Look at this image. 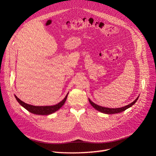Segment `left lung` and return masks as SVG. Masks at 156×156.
I'll return each mask as SVG.
<instances>
[{
    "label": "left lung",
    "mask_w": 156,
    "mask_h": 156,
    "mask_svg": "<svg viewBox=\"0 0 156 156\" xmlns=\"http://www.w3.org/2000/svg\"><path fill=\"white\" fill-rule=\"evenodd\" d=\"M138 97L136 98V99L131 104L127 105H125V107H122V108H115V109H113V108H104V107H102V106H100L99 105H97L95 104V103H94L92 101H91L90 99H88L90 103V104L93 106V107L96 109L98 111H100L101 112H103V113H105V114H116V113H119V112H122L125 111L126 109H127L128 108L132 107V106L136 102V101L138 100Z\"/></svg>",
    "instance_id": "obj_1"
}]
</instances>
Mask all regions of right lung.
Listing matches in <instances>:
<instances>
[{
	"instance_id": "obj_1",
	"label": "right lung",
	"mask_w": 156,
	"mask_h": 156,
	"mask_svg": "<svg viewBox=\"0 0 156 156\" xmlns=\"http://www.w3.org/2000/svg\"><path fill=\"white\" fill-rule=\"evenodd\" d=\"M67 96L65 97L64 99L58 103L56 105H51V106H34V105H31L28 104L24 103L22 101H21L18 97H16L15 95V97L16 100L18 101V102L23 106V108H25L27 111L29 112L33 113V114H38V115H48V114H51L57 110H59L62 106L64 105V104L66 102V100L67 99Z\"/></svg>"
}]
</instances>
